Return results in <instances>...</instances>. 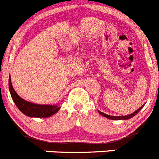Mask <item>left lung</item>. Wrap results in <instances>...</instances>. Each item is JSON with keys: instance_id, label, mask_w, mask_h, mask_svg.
<instances>
[{"instance_id": "8db88e82", "label": "left lung", "mask_w": 159, "mask_h": 159, "mask_svg": "<svg viewBox=\"0 0 159 159\" xmlns=\"http://www.w3.org/2000/svg\"><path fill=\"white\" fill-rule=\"evenodd\" d=\"M143 106H144V105H143L141 107H140V108H139L137 111H135L134 112L131 113L130 115H128V116H109V115H107V114H105V113L101 112V111H100L99 110H98V112H99L101 116H105V117H106L107 119H112V120H126V119H131V118L134 117V116H135L136 115H137V113H138L139 111L142 109V108H143Z\"/></svg>"}]
</instances>
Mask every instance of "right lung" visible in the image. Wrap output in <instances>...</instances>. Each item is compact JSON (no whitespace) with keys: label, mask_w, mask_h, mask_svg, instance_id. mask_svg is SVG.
Masks as SVG:
<instances>
[{"label":"right lung","mask_w":159,"mask_h":159,"mask_svg":"<svg viewBox=\"0 0 159 159\" xmlns=\"http://www.w3.org/2000/svg\"><path fill=\"white\" fill-rule=\"evenodd\" d=\"M9 91L16 106L25 116L31 118H48L59 111L61 107L54 105H40V104L32 103L30 101L22 99L18 95L14 90L11 81V76L8 80Z\"/></svg>","instance_id":"obj_1"}]
</instances>
